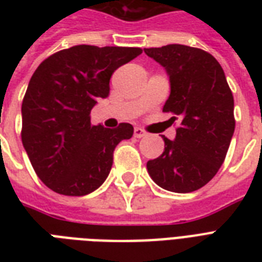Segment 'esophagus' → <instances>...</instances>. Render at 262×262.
Listing matches in <instances>:
<instances>
[{"instance_id":"obj_1","label":"esophagus","mask_w":262,"mask_h":262,"mask_svg":"<svg viewBox=\"0 0 262 262\" xmlns=\"http://www.w3.org/2000/svg\"><path fill=\"white\" fill-rule=\"evenodd\" d=\"M147 135L145 132L141 129V127H135V137H137V139H141V137H144V136Z\"/></svg>"}]
</instances>
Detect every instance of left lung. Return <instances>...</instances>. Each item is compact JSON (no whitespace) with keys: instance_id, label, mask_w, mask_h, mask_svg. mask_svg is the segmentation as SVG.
<instances>
[{"instance_id":"1","label":"left lung","mask_w":262,"mask_h":262,"mask_svg":"<svg viewBox=\"0 0 262 262\" xmlns=\"http://www.w3.org/2000/svg\"><path fill=\"white\" fill-rule=\"evenodd\" d=\"M144 51L170 77L171 92L163 111L181 118L172 141L162 136L164 151L148 160V174L166 190H199L215 177L227 155L235 129L232 92L220 63L207 51L183 45Z\"/></svg>"}]
</instances>
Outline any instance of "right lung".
<instances>
[{
  "instance_id": "1",
  "label": "right lung",
  "mask_w": 262,
  "mask_h": 262,
  "mask_svg": "<svg viewBox=\"0 0 262 262\" xmlns=\"http://www.w3.org/2000/svg\"><path fill=\"white\" fill-rule=\"evenodd\" d=\"M139 47L79 45L57 51L32 75L21 104V141L35 172L63 195H85L110 174L113 154L133 136L130 123L115 129L91 123V110L110 94L111 75Z\"/></svg>"
}]
</instances>
